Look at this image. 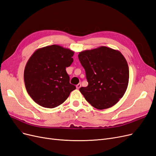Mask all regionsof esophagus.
I'll list each match as a JSON object with an SVG mask.
<instances>
[{
  "instance_id": "esophagus-1",
  "label": "esophagus",
  "mask_w": 156,
  "mask_h": 156,
  "mask_svg": "<svg viewBox=\"0 0 156 156\" xmlns=\"http://www.w3.org/2000/svg\"><path fill=\"white\" fill-rule=\"evenodd\" d=\"M80 87H81V84H80V83H79V84H77L76 85V88H77V89H79V88H80Z\"/></svg>"
}]
</instances>
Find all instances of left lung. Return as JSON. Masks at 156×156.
Masks as SVG:
<instances>
[{"instance_id":"left-lung-1","label":"left lung","mask_w":156,"mask_h":156,"mask_svg":"<svg viewBox=\"0 0 156 156\" xmlns=\"http://www.w3.org/2000/svg\"><path fill=\"white\" fill-rule=\"evenodd\" d=\"M88 83L79 91L99 110L109 108L124 95L129 80V68L118 50L106 46L84 50L78 55Z\"/></svg>"}]
</instances>
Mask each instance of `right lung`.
I'll list each match as a JSON object with an SVG mask.
<instances>
[{
  "label": "right lung",
  "instance_id": "right-lung-1",
  "mask_svg": "<svg viewBox=\"0 0 156 156\" xmlns=\"http://www.w3.org/2000/svg\"><path fill=\"white\" fill-rule=\"evenodd\" d=\"M74 51L58 45L37 49L26 63V89L36 103L44 108L59 106L76 89L69 83L66 68L73 61Z\"/></svg>",
  "mask_w": 156,
  "mask_h": 156
}]
</instances>
